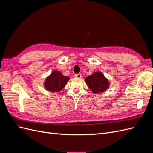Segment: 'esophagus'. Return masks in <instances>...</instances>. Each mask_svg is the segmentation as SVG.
<instances>
[{
	"label": "esophagus",
	"instance_id": "34e87169",
	"mask_svg": "<svg viewBox=\"0 0 153 153\" xmlns=\"http://www.w3.org/2000/svg\"><path fill=\"white\" fill-rule=\"evenodd\" d=\"M75 77L77 78H80L82 77V75H81V74H79V73H78V74H75Z\"/></svg>",
	"mask_w": 153,
	"mask_h": 153
}]
</instances>
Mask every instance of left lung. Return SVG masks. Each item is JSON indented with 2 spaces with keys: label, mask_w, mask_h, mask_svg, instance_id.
I'll return each mask as SVG.
<instances>
[{
  "label": "left lung",
  "mask_w": 153,
  "mask_h": 153,
  "mask_svg": "<svg viewBox=\"0 0 153 153\" xmlns=\"http://www.w3.org/2000/svg\"><path fill=\"white\" fill-rule=\"evenodd\" d=\"M87 85L93 93L98 94L108 89L110 82L103 74L97 71L85 78Z\"/></svg>",
  "instance_id": "left-lung-1"
}]
</instances>
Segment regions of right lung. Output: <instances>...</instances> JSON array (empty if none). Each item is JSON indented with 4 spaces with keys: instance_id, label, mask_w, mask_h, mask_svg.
<instances>
[{
    "instance_id": "obj_1",
    "label": "right lung",
    "mask_w": 153,
    "mask_h": 153,
    "mask_svg": "<svg viewBox=\"0 0 153 153\" xmlns=\"http://www.w3.org/2000/svg\"><path fill=\"white\" fill-rule=\"evenodd\" d=\"M69 78L64 76L58 71H53L48 76L44 82V87L50 92H60L65 87Z\"/></svg>"
}]
</instances>
